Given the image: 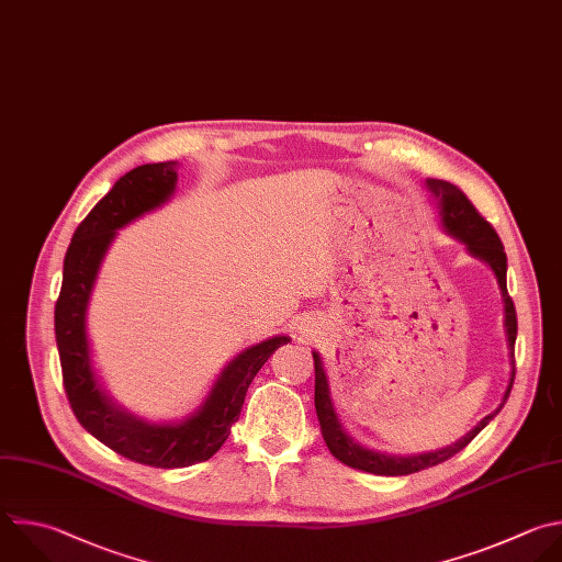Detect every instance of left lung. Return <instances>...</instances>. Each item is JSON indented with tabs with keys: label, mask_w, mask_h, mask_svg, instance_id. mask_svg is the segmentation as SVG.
Segmentation results:
<instances>
[{
	"label": "left lung",
	"mask_w": 562,
	"mask_h": 562,
	"mask_svg": "<svg viewBox=\"0 0 562 562\" xmlns=\"http://www.w3.org/2000/svg\"><path fill=\"white\" fill-rule=\"evenodd\" d=\"M428 192L432 194L437 210H439V218L443 229L459 238L468 251L483 260L492 273L496 276L501 295H503V311H505V335H507V348H509V357H512V378H509V386L503 395L501 406L487 415L485 419H481L463 439H459L457 443L435 450V452H424V454H413V457H391V454H382L375 450L361 448L359 443H355L344 426L337 419V413L333 408V400H330V391H328V380H326V370L322 366V359L317 352H313V361H315V411H317V419H319V428H322V437L330 450V454L335 459H339L344 465L355 468V470H363L370 474H382V476H404V474H413L432 465H439L443 461H448L450 457H454L457 452H461L496 415L498 411L505 406L512 384H514V341H516V308L514 302L507 293V256L503 249V243L498 238V234L494 232V227L476 212V207L468 201V196L459 190L457 184L448 182V180H439V178H428L426 180Z\"/></svg>",
	"instance_id": "1"
}]
</instances>
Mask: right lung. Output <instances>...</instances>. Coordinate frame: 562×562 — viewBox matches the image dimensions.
Masks as SVG:
<instances>
[{"mask_svg":"<svg viewBox=\"0 0 562 562\" xmlns=\"http://www.w3.org/2000/svg\"><path fill=\"white\" fill-rule=\"evenodd\" d=\"M178 162H149L121 176L77 227L64 260V282L55 306V337L64 389L79 424L116 454L151 468H187L212 459L238 422L258 370L286 335L269 337L234 357L201 408L178 424H147L119 408L101 389L92 368L86 313L92 286L116 232L160 207L176 190Z\"/></svg>","mask_w":562,"mask_h":562,"instance_id":"right-lung-1","label":"right lung"}]
</instances>
